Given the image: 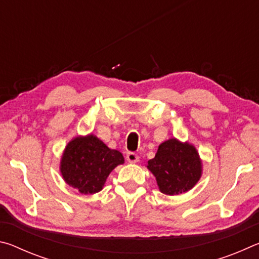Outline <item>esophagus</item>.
<instances>
[{
  "mask_svg": "<svg viewBox=\"0 0 259 259\" xmlns=\"http://www.w3.org/2000/svg\"><path fill=\"white\" fill-rule=\"evenodd\" d=\"M126 160H128L130 163H136V162H138L139 156H138L137 153L128 152V153H126Z\"/></svg>",
  "mask_w": 259,
  "mask_h": 259,
  "instance_id": "obj_1",
  "label": "esophagus"
}]
</instances>
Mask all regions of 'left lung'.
<instances>
[{"label":"left lung","mask_w":259,"mask_h":259,"mask_svg":"<svg viewBox=\"0 0 259 259\" xmlns=\"http://www.w3.org/2000/svg\"><path fill=\"white\" fill-rule=\"evenodd\" d=\"M201 166L194 146L175 138L162 143L154 159L147 162L160 191L168 195L190 191L201 177Z\"/></svg>","instance_id":"obj_1"}]
</instances>
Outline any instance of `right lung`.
I'll return each mask as SVG.
<instances>
[{
    "mask_svg": "<svg viewBox=\"0 0 259 259\" xmlns=\"http://www.w3.org/2000/svg\"><path fill=\"white\" fill-rule=\"evenodd\" d=\"M124 162L119 151L111 150L96 136L76 137L65 148L60 171L68 185L82 194L102 191L108 175Z\"/></svg>",
    "mask_w": 259,
    "mask_h": 259,
    "instance_id": "add662e5",
    "label": "right lung"
}]
</instances>
